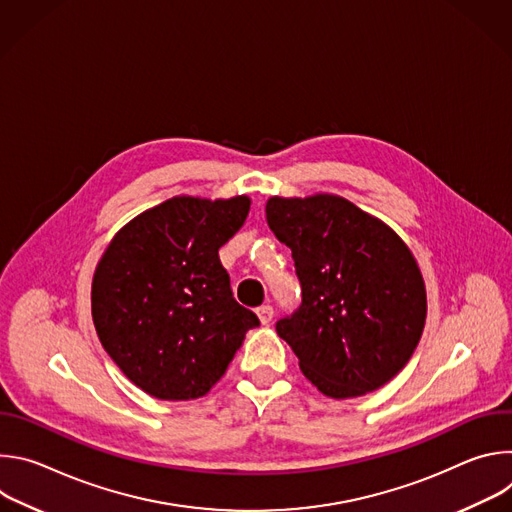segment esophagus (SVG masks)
<instances>
[{"label":"esophagus","mask_w":512,"mask_h":512,"mask_svg":"<svg viewBox=\"0 0 512 512\" xmlns=\"http://www.w3.org/2000/svg\"><path fill=\"white\" fill-rule=\"evenodd\" d=\"M257 316H259V322L263 324V326H267L269 322H271V318H273V308L267 304V306H261V308H257Z\"/></svg>","instance_id":"esophagus-1"}]
</instances>
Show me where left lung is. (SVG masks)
Instances as JSON below:
<instances>
[{
	"label": "left lung",
	"instance_id": "1",
	"mask_svg": "<svg viewBox=\"0 0 512 512\" xmlns=\"http://www.w3.org/2000/svg\"><path fill=\"white\" fill-rule=\"evenodd\" d=\"M267 225L291 249L302 306L275 324L326 397L389 383L411 358L427 316L425 283L405 241L336 194L271 196Z\"/></svg>",
	"mask_w": 512,
	"mask_h": 512
}]
</instances>
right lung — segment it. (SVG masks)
Listing matches in <instances>:
<instances>
[{
  "label": "right lung",
  "instance_id": "obj_1",
  "mask_svg": "<svg viewBox=\"0 0 512 512\" xmlns=\"http://www.w3.org/2000/svg\"><path fill=\"white\" fill-rule=\"evenodd\" d=\"M249 196H174L117 231L91 287L95 330L121 373L164 401L206 395L257 316L237 304L221 249Z\"/></svg>",
  "mask_w": 512,
  "mask_h": 512
}]
</instances>
